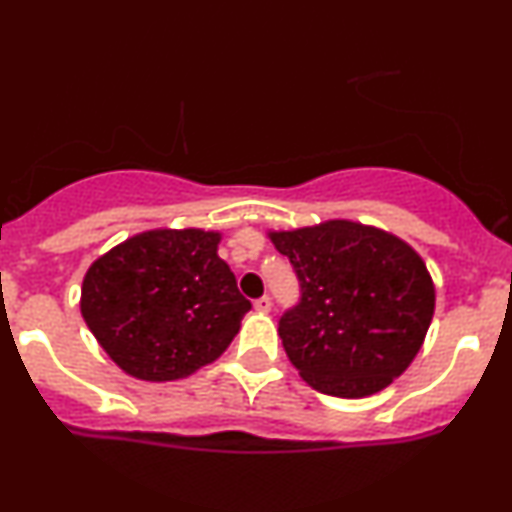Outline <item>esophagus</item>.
Returning <instances> with one entry per match:
<instances>
[{"instance_id":"obj_1","label":"esophagus","mask_w":512,"mask_h":512,"mask_svg":"<svg viewBox=\"0 0 512 512\" xmlns=\"http://www.w3.org/2000/svg\"><path fill=\"white\" fill-rule=\"evenodd\" d=\"M255 310H257V313H269V310H272V298H269V296L257 298Z\"/></svg>"}]
</instances>
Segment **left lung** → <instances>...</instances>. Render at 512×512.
Returning a JSON list of instances; mask_svg holds the SVG:
<instances>
[{
  "label": "left lung",
  "mask_w": 512,
  "mask_h": 512,
  "mask_svg": "<svg viewBox=\"0 0 512 512\" xmlns=\"http://www.w3.org/2000/svg\"><path fill=\"white\" fill-rule=\"evenodd\" d=\"M267 236L301 281V303L279 322L301 378L344 399L385 390L419 354L436 310V286L419 252L351 219Z\"/></svg>",
  "instance_id": "1"
}]
</instances>
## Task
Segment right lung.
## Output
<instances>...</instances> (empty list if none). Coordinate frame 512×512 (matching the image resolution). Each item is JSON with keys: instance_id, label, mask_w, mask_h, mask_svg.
Segmentation results:
<instances>
[{"instance_id": "add662e5", "label": "right lung", "mask_w": 512, "mask_h": 512, "mask_svg": "<svg viewBox=\"0 0 512 512\" xmlns=\"http://www.w3.org/2000/svg\"><path fill=\"white\" fill-rule=\"evenodd\" d=\"M219 231L151 228L86 269L81 315L127 375L182 380L219 358L250 301L219 257Z\"/></svg>"}]
</instances>
